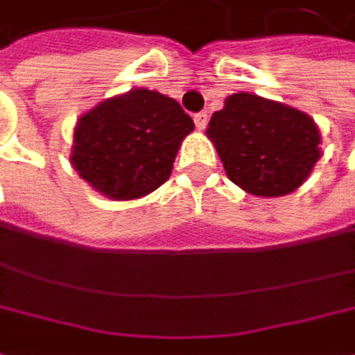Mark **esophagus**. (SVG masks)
<instances>
[{"label": "esophagus", "mask_w": 355, "mask_h": 355, "mask_svg": "<svg viewBox=\"0 0 355 355\" xmlns=\"http://www.w3.org/2000/svg\"><path fill=\"white\" fill-rule=\"evenodd\" d=\"M193 121H196V128H198V130H204V128H206V123H208V115H206L204 111H202V113H196V115H193Z\"/></svg>", "instance_id": "obj_1"}]
</instances>
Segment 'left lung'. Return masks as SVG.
Instances as JSON below:
<instances>
[{"label":"left lung","mask_w":355,"mask_h":355,"mask_svg":"<svg viewBox=\"0 0 355 355\" xmlns=\"http://www.w3.org/2000/svg\"><path fill=\"white\" fill-rule=\"evenodd\" d=\"M227 176L246 193L280 198L299 189L322 157L315 121L284 103L238 92L206 128Z\"/></svg>","instance_id":"obj_1"}]
</instances>
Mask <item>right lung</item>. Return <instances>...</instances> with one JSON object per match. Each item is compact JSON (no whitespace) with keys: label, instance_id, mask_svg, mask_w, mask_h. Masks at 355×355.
<instances>
[{"label":"right lung","instance_id":"1","mask_svg":"<svg viewBox=\"0 0 355 355\" xmlns=\"http://www.w3.org/2000/svg\"><path fill=\"white\" fill-rule=\"evenodd\" d=\"M193 119L174 98L132 88L101 101L75 123L71 166L101 196L139 200L170 179Z\"/></svg>","mask_w":355,"mask_h":355}]
</instances>
